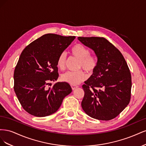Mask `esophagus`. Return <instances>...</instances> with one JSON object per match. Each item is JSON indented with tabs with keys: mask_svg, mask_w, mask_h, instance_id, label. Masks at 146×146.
Wrapping results in <instances>:
<instances>
[{
	"mask_svg": "<svg viewBox=\"0 0 146 146\" xmlns=\"http://www.w3.org/2000/svg\"><path fill=\"white\" fill-rule=\"evenodd\" d=\"M71 88L72 90H74L75 89H76V88H78V86H76V85H71Z\"/></svg>",
	"mask_w": 146,
	"mask_h": 146,
	"instance_id": "34e87169",
	"label": "esophagus"
}]
</instances>
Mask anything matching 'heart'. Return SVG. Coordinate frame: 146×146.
Here are the masks:
<instances>
[{
  "label": "heart",
  "instance_id": "obj_1",
  "mask_svg": "<svg viewBox=\"0 0 146 146\" xmlns=\"http://www.w3.org/2000/svg\"><path fill=\"white\" fill-rule=\"evenodd\" d=\"M71 54L79 60L78 69L83 68L90 74L94 72L98 66V58L94 55H90V50L86 47L76 44L70 50ZM66 55L64 52H62L58 57L57 66L64 69L65 68ZM88 78V75L83 70H78L76 72L68 71L61 76V80L71 85H77L85 81Z\"/></svg>",
  "mask_w": 146,
  "mask_h": 146
}]
</instances>
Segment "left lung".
<instances>
[{"label": "left lung", "instance_id": "1", "mask_svg": "<svg viewBox=\"0 0 146 146\" xmlns=\"http://www.w3.org/2000/svg\"><path fill=\"white\" fill-rule=\"evenodd\" d=\"M91 48L98 66L82 86L85 95L82 107L88 116L109 121L129 105L131 97V74L125 58L117 48L104 38L78 37Z\"/></svg>", "mask_w": 146, "mask_h": 146}]
</instances>
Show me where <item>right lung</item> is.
<instances>
[{"label":"right lung","mask_w":146,"mask_h":146,"mask_svg":"<svg viewBox=\"0 0 146 146\" xmlns=\"http://www.w3.org/2000/svg\"><path fill=\"white\" fill-rule=\"evenodd\" d=\"M76 36L48 33L42 35L22 52L14 72V90L26 111L45 117L59 109L64 98L72 92L66 82H57V60Z\"/></svg>","instance_id":"add662e5"}]
</instances>
